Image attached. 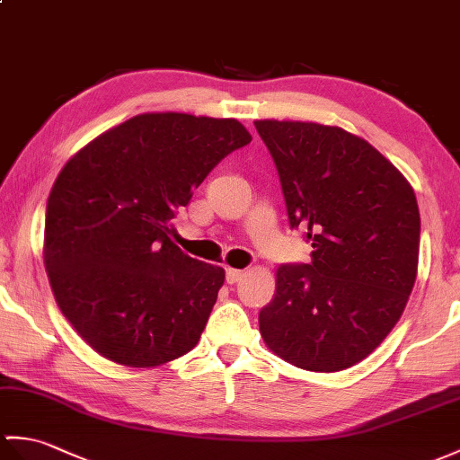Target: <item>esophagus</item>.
I'll list each match as a JSON object with an SVG mask.
<instances>
[{
    "instance_id": "obj_1",
    "label": "esophagus",
    "mask_w": 460,
    "mask_h": 460,
    "mask_svg": "<svg viewBox=\"0 0 460 460\" xmlns=\"http://www.w3.org/2000/svg\"><path fill=\"white\" fill-rule=\"evenodd\" d=\"M241 279H243V270H237V269H227L226 270L227 284H234V282H239Z\"/></svg>"
}]
</instances>
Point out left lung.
<instances>
[{
  "label": "left lung",
  "mask_w": 460,
  "mask_h": 460,
  "mask_svg": "<svg viewBox=\"0 0 460 460\" xmlns=\"http://www.w3.org/2000/svg\"><path fill=\"white\" fill-rule=\"evenodd\" d=\"M269 148L290 227L312 262L282 264L259 314L269 349L290 365H357L398 323L418 274V199L398 168L341 127L254 121Z\"/></svg>",
  "instance_id": "left-lung-1"
}]
</instances>
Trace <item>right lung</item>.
Returning a JSON list of instances; mask_svg holds the SVG:
<instances>
[{
  "instance_id": "1",
  "label": "right lung",
  "mask_w": 460,
  "mask_h": 460,
  "mask_svg": "<svg viewBox=\"0 0 460 460\" xmlns=\"http://www.w3.org/2000/svg\"><path fill=\"white\" fill-rule=\"evenodd\" d=\"M237 119L143 113L70 158L47 201L45 269L64 317L102 357L146 368L196 347L226 280L170 241V219L223 158Z\"/></svg>"
}]
</instances>
